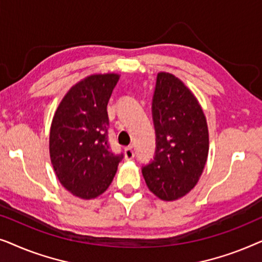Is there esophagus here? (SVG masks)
Segmentation results:
<instances>
[{"mask_svg": "<svg viewBox=\"0 0 262 262\" xmlns=\"http://www.w3.org/2000/svg\"><path fill=\"white\" fill-rule=\"evenodd\" d=\"M124 154H125V159H126L127 161H130V160H132V159H134V157H135L134 149H132L131 146H128V148L125 149Z\"/></svg>", "mask_w": 262, "mask_h": 262, "instance_id": "34e87169", "label": "esophagus"}]
</instances>
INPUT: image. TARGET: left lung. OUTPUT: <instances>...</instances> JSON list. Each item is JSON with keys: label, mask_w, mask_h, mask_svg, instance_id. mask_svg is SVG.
I'll return each instance as SVG.
<instances>
[{"label": "left lung", "mask_w": 262, "mask_h": 262, "mask_svg": "<svg viewBox=\"0 0 262 262\" xmlns=\"http://www.w3.org/2000/svg\"><path fill=\"white\" fill-rule=\"evenodd\" d=\"M152 117L156 152L142 173L150 192L174 202L192 191L205 168L210 144L206 117L191 89L166 71L157 74Z\"/></svg>", "instance_id": "8db88e82"}]
</instances>
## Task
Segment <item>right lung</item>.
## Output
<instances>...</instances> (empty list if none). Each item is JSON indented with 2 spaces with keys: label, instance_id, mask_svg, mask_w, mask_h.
<instances>
[{
  "label": "right lung",
  "instance_id": "right-lung-1",
  "mask_svg": "<svg viewBox=\"0 0 262 262\" xmlns=\"http://www.w3.org/2000/svg\"><path fill=\"white\" fill-rule=\"evenodd\" d=\"M120 75L93 74L63 96L50 127L49 150L60 184L77 198L101 195L117 173L123 155L107 144V103Z\"/></svg>",
  "mask_w": 262,
  "mask_h": 262
}]
</instances>
